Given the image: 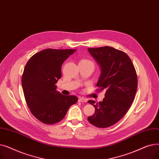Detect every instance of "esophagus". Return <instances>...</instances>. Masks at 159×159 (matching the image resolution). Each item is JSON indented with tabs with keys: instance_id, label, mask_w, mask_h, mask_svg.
<instances>
[{
	"instance_id": "esophagus-1",
	"label": "esophagus",
	"mask_w": 159,
	"mask_h": 159,
	"mask_svg": "<svg viewBox=\"0 0 159 159\" xmlns=\"http://www.w3.org/2000/svg\"><path fill=\"white\" fill-rule=\"evenodd\" d=\"M79 102H87V99L81 97V98H79Z\"/></svg>"
}]
</instances>
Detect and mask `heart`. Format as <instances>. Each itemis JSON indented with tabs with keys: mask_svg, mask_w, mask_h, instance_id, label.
<instances>
[{
	"mask_svg": "<svg viewBox=\"0 0 159 159\" xmlns=\"http://www.w3.org/2000/svg\"><path fill=\"white\" fill-rule=\"evenodd\" d=\"M79 63H82V64H93V62H91L90 60L89 59H87V58H82V59H81L80 61H79Z\"/></svg>",
	"mask_w": 159,
	"mask_h": 159,
	"instance_id": "1",
	"label": "heart"
}]
</instances>
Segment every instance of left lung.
I'll use <instances>...</instances> for the list:
<instances>
[{
    "mask_svg": "<svg viewBox=\"0 0 159 159\" xmlns=\"http://www.w3.org/2000/svg\"><path fill=\"white\" fill-rule=\"evenodd\" d=\"M88 52L101 68L96 91L106 93L102 102L88 101L95 109L88 120L97 128H107L118 122L131 107L137 89V75L131 58L120 50L104 46L88 48Z\"/></svg>",
    "mask_w": 159,
    "mask_h": 159,
    "instance_id": "1",
    "label": "left lung"
}]
</instances>
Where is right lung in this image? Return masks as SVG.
Wrapping results in <instances>:
<instances>
[{
	"instance_id": "add662e5",
	"label": "right lung",
	"mask_w": 159,
	"mask_h": 159,
	"mask_svg": "<svg viewBox=\"0 0 159 159\" xmlns=\"http://www.w3.org/2000/svg\"><path fill=\"white\" fill-rule=\"evenodd\" d=\"M76 50L45 49L33 55L25 66L22 76L24 97L30 111L41 122H60L78 101L76 96L62 95L55 85L62 76V64Z\"/></svg>"
}]
</instances>
